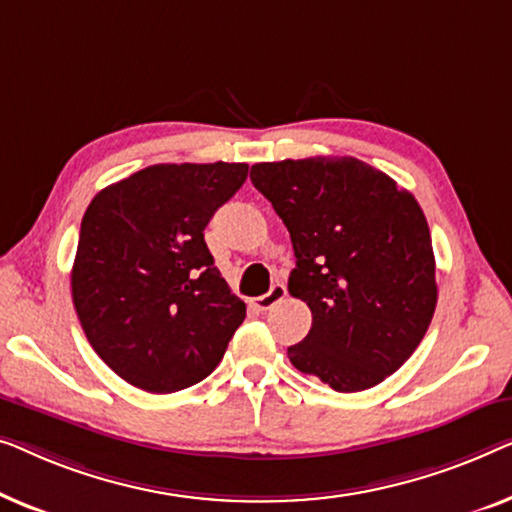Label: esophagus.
Instances as JSON below:
<instances>
[{
	"instance_id": "34e87169",
	"label": "esophagus",
	"mask_w": 512,
	"mask_h": 512,
	"mask_svg": "<svg viewBox=\"0 0 512 512\" xmlns=\"http://www.w3.org/2000/svg\"><path fill=\"white\" fill-rule=\"evenodd\" d=\"M285 294H287V290H285V285L283 283H276V285H271V290L266 292V294H262V297H257V299H250V306L255 308V311H271L273 306L276 304H280V301L285 299Z\"/></svg>"
}]
</instances>
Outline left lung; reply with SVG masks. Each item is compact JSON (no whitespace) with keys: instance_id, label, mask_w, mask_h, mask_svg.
<instances>
[{"instance_id":"8db88e82","label":"left lung","mask_w":512,"mask_h":512,"mask_svg":"<svg viewBox=\"0 0 512 512\" xmlns=\"http://www.w3.org/2000/svg\"><path fill=\"white\" fill-rule=\"evenodd\" d=\"M250 181L290 232V294L313 327L287 348L294 369L336 392L392 376L436 311V259L413 194L355 157L262 162Z\"/></svg>"}]
</instances>
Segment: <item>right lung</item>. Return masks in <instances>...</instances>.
Segmentation results:
<instances>
[{
	"mask_svg": "<svg viewBox=\"0 0 512 512\" xmlns=\"http://www.w3.org/2000/svg\"><path fill=\"white\" fill-rule=\"evenodd\" d=\"M248 164H153L90 201L71 297L99 357L153 394L204 380L246 318L204 241Z\"/></svg>",
	"mask_w": 512,
	"mask_h": 512,
	"instance_id": "right-lung-1",
	"label": "right lung"
}]
</instances>
